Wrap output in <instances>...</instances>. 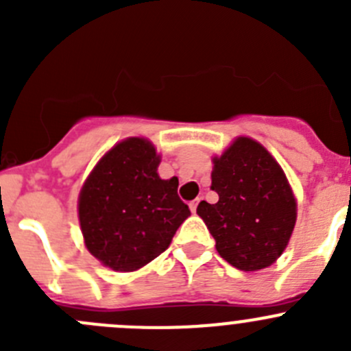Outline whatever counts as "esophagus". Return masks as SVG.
<instances>
[{"label":"esophagus","mask_w":351,"mask_h":351,"mask_svg":"<svg viewBox=\"0 0 351 351\" xmlns=\"http://www.w3.org/2000/svg\"><path fill=\"white\" fill-rule=\"evenodd\" d=\"M190 210H192L193 212V214H195V212H197V205H198V198H197V200H192V202H190Z\"/></svg>","instance_id":"34e87169"}]
</instances>
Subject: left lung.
<instances>
[{"label":"left lung","instance_id":"left-lung-1","mask_svg":"<svg viewBox=\"0 0 351 351\" xmlns=\"http://www.w3.org/2000/svg\"><path fill=\"white\" fill-rule=\"evenodd\" d=\"M212 190L217 204L202 200L197 214L219 254L244 271L267 268L284 253L297 219V204L284 169L260 143L238 137L214 158Z\"/></svg>","mask_w":351,"mask_h":351}]
</instances>
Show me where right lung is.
<instances>
[{
  "label": "right lung",
  "instance_id": "right-lung-1",
  "mask_svg": "<svg viewBox=\"0 0 351 351\" xmlns=\"http://www.w3.org/2000/svg\"><path fill=\"white\" fill-rule=\"evenodd\" d=\"M161 158L143 137L115 144L98 161L77 200L88 251L115 271L143 268L171 243L190 215L178 180H161Z\"/></svg>",
  "mask_w": 351,
  "mask_h": 351
}]
</instances>
